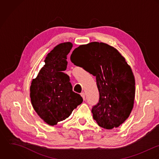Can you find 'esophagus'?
I'll use <instances>...</instances> for the list:
<instances>
[{
	"label": "esophagus",
	"instance_id": "obj_1",
	"mask_svg": "<svg viewBox=\"0 0 159 159\" xmlns=\"http://www.w3.org/2000/svg\"><path fill=\"white\" fill-rule=\"evenodd\" d=\"M81 96L82 97V98L84 99V100H85V94L84 93V92H82V93H81Z\"/></svg>",
	"mask_w": 159,
	"mask_h": 159
}]
</instances>
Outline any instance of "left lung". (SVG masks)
Wrapping results in <instances>:
<instances>
[{
	"mask_svg": "<svg viewBox=\"0 0 159 159\" xmlns=\"http://www.w3.org/2000/svg\"><path fill=\"white\" fill-rule=\"evenodd\" d=\"M70 61L96 77L99 98L92 112L99 126L111 129L122 124L135 95L134 77L125 58L114 47L94 42L74 49Z\"/></svg>",
	"mask_w": 159,
	"mask_h": 159,
	"instance_id": "left-lung-1",
	"label": "left lung"
}]
</instances>
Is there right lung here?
<instances>
[{
  "label": "right lung",
  "mask_w": 159,
  "mask_h": 159,
  "mask_svg": "<svg viewBox=\"0 0 159 159\" xmlns=\"http://www.w3.org/2000/svg\"><path fill=\"white\" fill-rule=\"evenodd\" d=\"M72 47L70 42L56 46L47 56L45 66L30 87L32 106L47 124L55 125L67 118L83 99L72 91L69 77L64 70L67 62L66 55Z\"/></svg>",
  "instance_id": "1"
}]
</instances>
